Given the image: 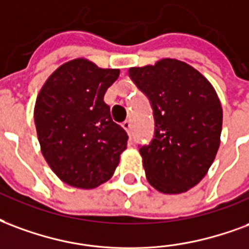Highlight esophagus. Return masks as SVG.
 <instances>
[{
    "label": "esophagus",
    "instance_id": "obj_1",
    "mask_svg": "<svg viewBox=\"0 0 249 249\" xmlns=\"http://www.w3.org/2000/svg\"><path fill=\"white\" fill-rule=\"evenodd\" d=\"M123 128L128 132V134H130V130H132V123H130L129 120H126V121L123 123Z\"/></svg>",
    "mask_w": 249,
    "mask_h": 249
}]
</instances>
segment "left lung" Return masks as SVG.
<instances>
[{
  "label": "left lung",
  "mask_w": 249,
  "mask_h": 249,
  "mask_svg": "<svg viewBox=\"0 0 249 249\" xmlns=\"http://www.w3.org/2000/svg\"><path fill=\"white\" fill-rule=\"evenodd\" d=\"M130 79L148 96L154 139L140 148L146 179L163 194L198 185L220 145L223 109L211 83L190 64L165 58L129 68Z\"/></svg>",
  "instance_id": "8db88e82"
}]
</instances>
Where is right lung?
I'll return each mask as SVG.
<instances>
[{
	"instance_id": "add662e5",
	"label": "right lung",
	"mask_w": 249,
	"mask_h": 249,
	"mask_svg": "<svg viewBox=\"0 0 249 249\" xmlns=\"http://www.w3.org/2000/svg\"><path fill=\"white\" fill-rule=\"evenodd\" d=\"M120 70L84 58L62 64L40 88L34 108L40 150L64 183L95 189L113 176L128 134L104 101Z\"/></svg>"
}]
</instances>
